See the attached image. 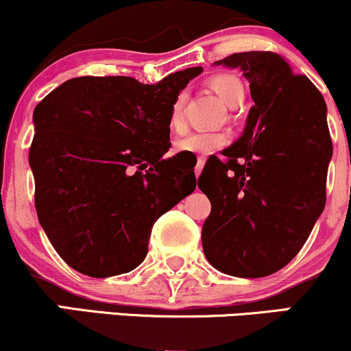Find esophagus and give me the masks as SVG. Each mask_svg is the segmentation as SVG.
Returning <instances> with one entry per match:
<instances>
[{
    "label": "esophagus",
    "mask_w": 351,
    "mask_h": 351,
    "mask_svg": "<svg viewBox=\"0 0 351 351\" xmlns=\"http://www.w3.org/2000/svg\"><path fill=\"white\" fill-rule=\"evenodd\" d=\"M204 163H206V158H198V162H196V167H195V175H196V178H198V176L201 175V171H203Z\"/></svg>",
    "instance_id": "esophagus-1"
}]
</instances>
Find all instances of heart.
<instances>
[{"mask_svg":"<svg viewBox=\"0 0 351 351\" xmlns=\"http://www.w3.org/2000/svg\"><path fill=\"white\" fill-rule=\"evenodd\" d=\"M209 86L216 92L217 97L223 100L228 107H237L243 104L245 88L239 79L231 74H217L209 79ZM170 127L173 132L181 134L186 128L184 120V95L181 94L175 99L170 108ZM229 136L224 132H195L186 138L180 140L175 145V150L180 153H189L196 156H208L224 147Z\"/></svg>","mask_w":351,"mask_h":351,"instance_id":"1","label":"heart"}]
</instances>
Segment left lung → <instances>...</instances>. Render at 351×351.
Returning a JSON list of instances; mask_svg holds the SVG:
<instances>
[{
    "label": "left lung",
    "mask_w": 351,
    "mask_h": 351,
    "mask_svg": "<svg viewBox=\"0 0 351 351\" xmlns=\"http://www.w3.org/2000/svg\"><path fill=\"white\" fill-rule=\"evenodd\" d=\"M215 64L243 71L254 106L243 135L223 152L226 162L213 156L198 178L211 201L204 256L229 276H271L297 256L325 208L327 106L276 52H237Z\"/></svg>",
    "instance_id": "left-lung-1"
}]
</instances>
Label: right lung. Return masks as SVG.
<instances>
[{"instance_id":"add662e5","label":"right lung","mask_w":351,"mask_h":351,"mask_svg":"<svg viewBox=\"0 0 351 351\" xmlns=\"http://www.w3.org/2000/svg\"><path fill=\"white\" fill-rule=\"evenodd\" d=\"M203 67L156 84L75 77L34 108L29 165L38 219L58 254L90 277L134 271L155 221L196 188L170 150V108Z\"/></svg>"}]
</instances>
